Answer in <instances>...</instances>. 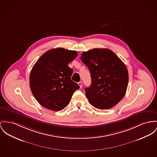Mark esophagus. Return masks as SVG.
I'll list each match as a JSON object with an SVG mask.
<instances>
[{"instance_id": "1", "label": "esophagus", "mask_w": 157, "mask_h": 157, "mask_svg": "<svg viewBox=\"0 0 157 157\" xmlns=\"http://www.w3.org/2000/svg\"><path fill=\"white\" fill-rule=\"evenodd\" d=\"M78 84L79 85V86H80V88H82V82H78Z\"/></svg>"}]
</instances>
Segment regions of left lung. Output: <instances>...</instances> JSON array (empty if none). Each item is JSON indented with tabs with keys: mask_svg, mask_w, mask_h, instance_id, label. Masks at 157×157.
<instances>
[{
	"mask_svg": "<svg viewBox=\"0 0 157 157\" xmlns=\"http://www.w3.org/2000/svg\"><path fill=\"white\" fill-rule=\"evenodd\" d=\"M88 67L92 78L85 89L89 102L95 108L109 109L124 96L128 74L124 63L108 49H93L84 52L80 57Z\"/></svg>",
	"mask_w": 157,
	"mask_h": 157,
	"instance_id": "obj_1",
	"label": "left lung"
}]
</instances>
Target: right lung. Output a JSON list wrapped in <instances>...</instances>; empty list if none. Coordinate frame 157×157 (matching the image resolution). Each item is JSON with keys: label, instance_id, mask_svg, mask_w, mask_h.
I'll use <instances>...</instances> for the list:
<instances>
[{"label": "right lung", "instance_id": "1", "mask_svg": "<svg viewBox=\"0 0 157 157\" xmlns=\"http://www.w3.org/2000/svg\"><path fill=\"white\" fill-rule=\"evenodd\" d=\"M77 55L75 51L52 49L42 55L34 65L30 75V87L34 98L43 107L55 111L62 110L80 88L71 80L73 70L68 66Z\"/></svg>", "mask_w": 157, "mask_h": 157}]
</instances>
